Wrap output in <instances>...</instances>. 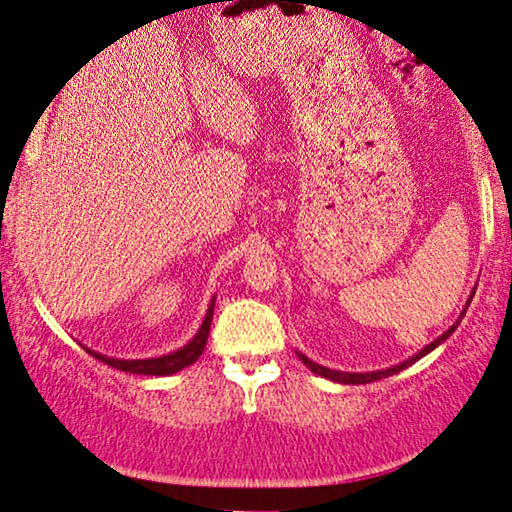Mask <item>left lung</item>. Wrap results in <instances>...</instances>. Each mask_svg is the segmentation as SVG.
I'll return each mask as SVG.
<instances>
[{"label":"left lung","instance_id":"1","mask_svg":"<svg viewBox=\"0 0 512 512\" xmlns=\"http://www.w3.org/2000/svg\"><path fill=\"white\" fill-rule=\"evenodd\" d=\"M469 304H471V301H469ZM455 329H457V325H455V327H450L448 331H445L443 336H438L434 343H429L427 348H422L420 352H417L415 357L406 359V362H403V364H399V366H392V369H385V371H376V373H343V371H331V369H325V366H320V364H313L311 359L304 357V355H299V357H301V362H304V364L308 366V369H311L313 373H318V376H325V378H329V380H334V383H345V385H364V383H373V380H380V378L394 376V373H399V371H403V369H408L410 364L417 362V359L424 357V355H427V352L434 350L438 343H443L445 338H448Z\"/></svg>","mask_w":512,"mask_h":512}]
</instances>
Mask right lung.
Returning a JSON list of instances; mask_svg holds the SVG:
<instances>
[{
    "mask_svg": "<svg viewBox=\"0 0 512 512\" xmlns=\"http://www.w3.org/2000/svg\"><path fill=\"white\" fill-rule=\"evenodd\" d=\"M213 306H215V299L211 301V306H208V313H206V320L204 325H201L199 334L192 338L190 343L185 345V348L171 352V355H164V357H155V359H113V357H104L99 355L95 350H88L92 357H97L99 362L113 366V369L118 371H127V373H141V376H171V373L185 369V366L194 364L199 359L201 352L206 348V341H208V331H211V320H213Z\"/></svg>",
    "mask_w": 512,
    "mask_h": 512,
    "instance_id": "1",
    "label": "right lung"
}]
</instances>
